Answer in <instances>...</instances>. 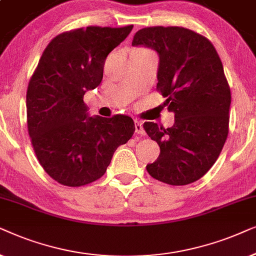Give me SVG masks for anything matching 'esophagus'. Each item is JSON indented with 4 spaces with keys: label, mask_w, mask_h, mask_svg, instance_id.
<instances>
[{
    "label": "esophagus",
    "mask_w": 256,
    "mask_h": 256,
    "mask_svg": "<svg viewBox=\"0 0 256 256\" xmlns=\"http://www.w3.org/2000/svg\"><path fill=\"white\" fill-rule=\"evenodd\" d=\"M134 128H136V132H137L138 134H145V130H144V128H142V122L136 120Z\"/></svg>",
    "instance_id": "obj_1"
}]
</instances>
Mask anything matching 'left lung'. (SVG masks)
I'll list each match as a JSON object with an SVG mask.
<instances>
[{
	"label": "left lung",
	"mask_w": 256,
	"mask_h": 256,
	"mask_svg": "<svg viewBox=\"0 0 256 256\" xmlns=\"http://www.w3.org/2000/svg\"><path fill=\"white\" fill-rule=\"evenodd\" d=\"M132 46L158 52L156 90L174 114L171 128L144 122L146 134L160 148L146 170L168 185L196 182L216 162L228 136L230 88L219 54L205 36L182 26L140 29Z\"/></svg>",
	"instance_id": "obj_1"
}]
</instances>
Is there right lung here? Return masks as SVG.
Segmentation results:
<instances>
[{
    "mask_svg": "<svg viewBox=\"0 0 256 256\" xmlns=\"http://www.w3.org/2000/svg\"><path fill=\"white\" fill-rule=\"evenodd\" d=\"M134 26H88L48 44L26 91V122L38 162L62 185L80 187L106 172L118 146L136 130L131 117H88L84 94L103 80L108 54Z\"/></svg>",
    "mask_w": 256,
    "mask_h": 256,
    "instance_id": "right-lung-1",
    "label": "right lung"
}]
</instances>
